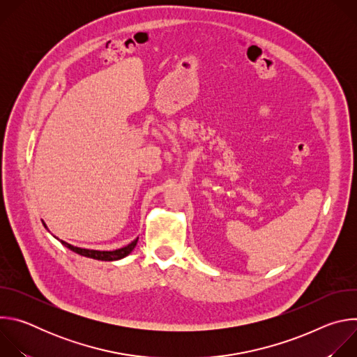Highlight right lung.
I'll use <instances>...</instances> for the list:
<instances>
[{
	"label": "right lung",
	"instance_id": "obj_1",
	"mask_svg": "<svg viewBox=\"0 0 357 357\" xmlns=\"http://www.w3.org/2000/svg\"><path fill=\"white\" fill-rule=\"evenodd\" d=\"M43 223V222H42ZM45 229L46 225L43 223ZM55 237V236H54ZM58 238V237H55ZM65 247H68L69 250L75 251L76 254H80V256L83 257H87V259H93V260H100V261H116V260H121L124 257H127L128 254L134 250V247L137 245V241H138V237L135 240H132L130 244H127L126 247H121V248H117V250H112V251H100V250H90V248H82V247H76L73 244H69L61 238H58Z\"/></svg>",
	"mask_w": 357,
	"mask_h": 357
}]
</instances>
